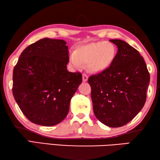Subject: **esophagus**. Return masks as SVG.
Masks as SVG:
<instances>
[{
	"mask_svg": "<svg viewBox=\"0 0 160 160\" xmlns=\"http://www.w3.org/2000/svg\"><path fill=\"white\" fill-rule=\"evenodd\" d=\"M88 75L85 74V73H83L82 74V80H83V82H86V81H88Z\"/></svg>",
	"mask_w": 160,
	"mask_h": 160,
	"instance_id": "esophagus-1",
	"label": "esophagus"
}]
</instances>
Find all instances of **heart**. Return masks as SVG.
<instances>
[{
  "mask_svg": "<svg viewBox=\"0 0 160 160\" xmlns=\"http://www.w3.org/2000/svg\"><path fill=\"white\" fill-rule=\"evenodd\" d=\"M116 46L109 42H97L80 46L70 56V62L75 67L80 68L88 63L92 72L104 71L109 68L116 56Z\"/></svg>",
  "mask_w": 160,
  "mask_h": 160,
  "instance_id": "b5f03b06",
  "label": "heart"
}]
</instances>
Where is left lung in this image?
<instances>
[{"label":"left lung","mask_w":160,"mask_h":160,"mask_svg":"<svg viewBox=\"0 0 160 160\" xmlns=\"http://www.w3.org/2000/svg\"><path fill=\"white\" fill-rule=\"evenodd\" d=\"M114 61L107 70L88 78L94 113L104 125L121 127L131 121L144 106L150 73L135 48L120 39Z\"/></svg>","instance_id":"left-lung-1"}]
</instances>
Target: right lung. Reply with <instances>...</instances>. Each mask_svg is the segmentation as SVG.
<instances>
[{"instance_id": "add662e5", "label": "right lung", "mask_w": 160, "mask_h": 160, "mask_svg": "<svg viewBox=\"0 0 160 160\" xmlns=\"http://www.w3.org/2000/svg\"><path fill=\"white\" fill-rule=\"evenodd\" d=\"M68 47L61 39L44 38L28 46L13 69L12 94L32 123L52 126L61 122L82 82L80 72L67 70Z\"/></svg>"}]
</instances>
